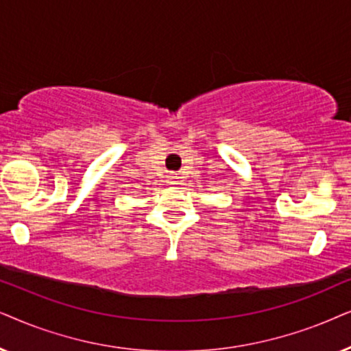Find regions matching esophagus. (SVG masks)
I'll return each instance as SVG.
<instances>
[{
  "label": "esophagus",
  "mask_w": 351,
  "mask_h": 351,
  "mask_svg": "<svg viewBox=\"0 0 351 351\" xmlns=\"http://www.w3.org/2000/svg\"><path fill=\"white\" fill-rule=\"evenodd\" d=\"M176 178V176H170V180H175Z\"/></svg>",
  "instance_id": "1"
}]
</instances>
